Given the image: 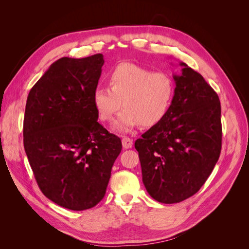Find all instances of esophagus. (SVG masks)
<instances>
[{
    "label": "esophagus",
    "instance_id": "obj_1",
    "mask_svg": "<svg viewBox=\"0 0 249 249\" xmlns=\"http://www.w3.org/2000/svg\"><path fill=\"white\" fill-rule=\"evenodd\" d=\"M123 146L124 148H131L133 146V140L131 138H127V137H124L123 140Z\"/></svg>",
    "mask_w": 249,
    "mask_h": 249
}]
</instances>
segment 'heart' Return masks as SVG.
Returning a JSON list of instances; mask_svg holds the SVG:
<instances>
[{
    "mask_svg": "<svg viewBox=\"0 0 249 249\" xmlns=\"http://www.w3.org/2000/svg\"><path fill=\"white\" fill-rule=\"evenodd\" d=\"M109 86H96L93 105L104 122H111L122 107L113 130L127 133L141 124L150 127L167 114L176 86L168 73L134 63H122L109 73Z\"/></svg>",
    "mask_w": 249,
    "mask_h": 249,
    "instance_id": "b5f03b06",
    "label": "heart"
}]
</instances>
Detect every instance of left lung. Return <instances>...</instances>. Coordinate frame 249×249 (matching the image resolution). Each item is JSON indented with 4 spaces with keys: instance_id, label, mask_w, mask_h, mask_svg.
Wrapping results in <instances>:
<instances>
[{
    "instance_id": "left-lung-1",
    "label": "left lung",
    "mask_w": 249,
    "mask_h": 249,
    "mask_svg": "<svg viewBox=\"0 0 249 249\" xmlns=\"http://www.w3.org/2000/svg\"><path fill=\"white\" fill-rule=\"evenodd\" d=\"M169 111L135 141L142 182L154 199L176 203L196 193L221 152V107L200 73L180 62Z\"/></svg>"
}]
</instances>
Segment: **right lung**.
<instances>
[{
    "instance_id": "add662e5",
    "label": "right lung",
    "mask_w": 249,
    "mask_h": 249,
    "mask_svg": "<svg viewBox=\"0 0 249 249\" xmlns=\"http://www.w3.org/2000/svg\"><path fill=\"white\" fill-rule=\"evenodd\" d=\"M104 56L63 57L30 90L24 146L41 192L58 206L83 211L105 196L122 140L99 124L93 105Z\"/></svg>"
}]
</instances>
